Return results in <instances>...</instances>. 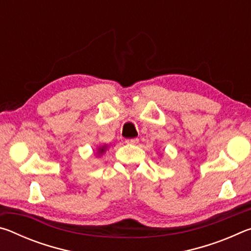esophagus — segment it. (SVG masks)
Listing matches in <instances>:
<instances>
[{
	"label": "esophagus",
	"mask_w": 251,
	"mask_h": 251,
	"mask_svg": "<svg viewBox=\"0 0 251 251\" xmlns=\"http://www.w3.org/2000/svg\"><path fill=\"white\" fill-rule=\"evenodd\" d=\"M139 139L138 138H131V139H127L126 143L127 144H133V145H136V144H138Z\"/></svg>",
	"instance_id": "1"
}]
</instances>
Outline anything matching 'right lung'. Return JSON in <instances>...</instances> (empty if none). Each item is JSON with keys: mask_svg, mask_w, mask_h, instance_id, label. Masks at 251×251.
<instances>
[{"mask_svg": "<svg viewBox=\"0 0 251 251\" xmlns=\"http://www.w3.org/2000/svg\"><path fill=\"white\" fill-rule=\"evenodd\" d=\"M107 147H108L107 144H104V145L99 146V147H97V151L95 152V155H96L97 157H100L101 155L104 154V152H105L106 151H107Z\"/></svg>", "mask_w": 251, "mask_h": 251, "instance_id": "obj_1", "label": "right lung"}]
</instances>
